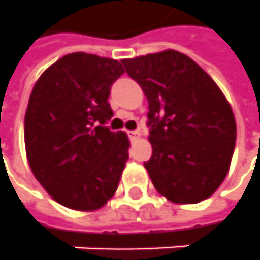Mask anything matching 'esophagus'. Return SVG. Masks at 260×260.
<instances>
[{"label": "esophagus", "mask_w": 260, "mask_h": 260, "mask_svg": "<svg viewBox=\"0 0 260 260\" xmlns=\"http://www.w3.org/2000/svg\"><path fill=\"white\" fill-rule=\"evenodd\" d=\"M128 137H130L132 140H136V139H139V137H140V132H139V130H133V132H128Z\"/></svg>", "instance_id": "obj_1"}]
</instances>
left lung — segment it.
I'll list each match as a JSON object with an SVG mask.
<instances>
[{"instance_id": "1", "label": "left lung", "mask_w": 260, "mask_h": 260, "mask_svg": "<svg viewBox=\"0 0 260 260\" xmlns=\"http://www.w3.org/2000/svg\"><path fill=\"white\" fill-rule=\"evenodd\" d=\"M149 102L156 190L173 203L210 198L229 172L236 121L223 93L190 57L175 50L121 60Z\"/></svg>"}]
</instances>
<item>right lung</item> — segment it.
<instances>
[{"instance_id": "right-lung-1", "label": "right lung", "mask_w": 260, "mask_h": 260, "mask_svg": "<svg viewBox=\"0 0 260 260\" xmlns=\"http://www.w3.org/2000/svg\"><path fill=\"white\" fill-rule=\"evenodd\" d=\"M121 62L94 54L61 57L37 80L24 120L32 175L62 206L91 212L117 190L128 160V137L104 124L110 87Z\"/></svg>"}]
</instances>
